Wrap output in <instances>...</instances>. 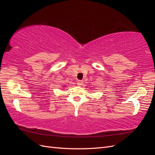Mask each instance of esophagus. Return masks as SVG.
Instances as JSON below:
<instances>
[{
	"label": "esophagus",
	"mask_w": 155,
	"mask_h": 155,
	"mask_svg": "<svg viewBox=\"0 0 155 155\" xmlns=\"http://www.w3.org/2000/svg\"><path fill=\"white\" fill-rule=\"evenodd\" d=\"M77 84H78V86L81 87V86H82L83 85V81H82V80H78V82H77Z\"/></svg>",
	"instance_id": "obj_1"
}]
</instances>
